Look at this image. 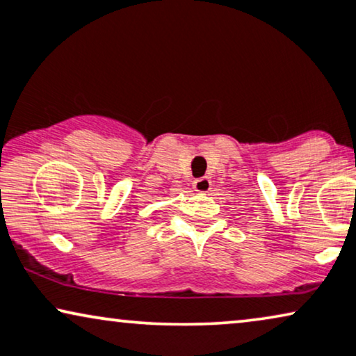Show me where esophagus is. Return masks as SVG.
<instances>
[{
  "instance_id": "esophagus-1",
  "label": "esophagus",
  "mask_w": 356,
  "mask_h": 356,
  "mask_svg": "<svg viewBox=\"0 0 356 356\" xmlns=\"http://www.w3.org/2000/svg\"><path fill=\"white\" fill-rule=\"evenodd\" d=\"M193 188H195V192L198 193H208L211 188V181L208 177L197 179V181H193Z\"/></svg>"
}]
</instances>
